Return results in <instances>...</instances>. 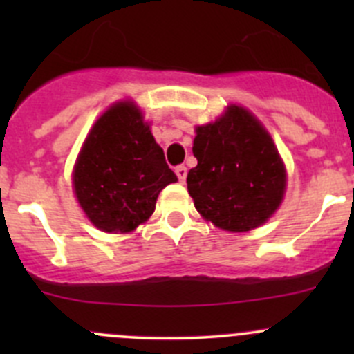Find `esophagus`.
I'll use <instances>...</instances> for the list:
<instances>
[{
  "label": "esophagus",
  "instance_id": "34e87169",
  "mask_svg": "<svg viewBox=\"0 0 354 354\" xmlns=\"http://www.w3.org/2000/svg\"><path fill=\"white\" fill-rule=\"evenodd\" d=\"M174 173H176L178 180H180L181 183H183V181L187 180V173H188V169H187V167L183 166V164H181V166H176V169H174Z\"/></svg>",
  "mask_w": 354,
  "mask_h": 354
}]
</instances>
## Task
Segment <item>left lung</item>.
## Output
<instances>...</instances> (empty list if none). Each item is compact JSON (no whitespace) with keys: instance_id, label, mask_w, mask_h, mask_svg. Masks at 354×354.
Returning <instances> with one entry per match:
<instances>
[{"instance_id":"obj_1","label":"left lung","mask_w":354,"mask_h":354,"mask_svg":"<svg viewBox=\"0 0 354 354\" xmlns=\"http://www.w3.org/2000/svg\"><path fill=\"white\" fill-rule=\"evenodd\" d=\"M187 185L195 209L217 227L243 233L279 207L286 171L270 135L243 108L231 106L217 121L197 128Z\"/></svg>"}]
</instances>
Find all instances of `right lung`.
Masks as SVG:
<instances>
[{
    "label": "right lung",
    "mask_w": 354,
    "mask_h": 354,
    "mask_svg": "<svg viewBox=\"0 0 354 354\" xmlns=\"http://www.w3.org/2000/svg\"><path fill=\"white\" fill-rule=\"evenodd\" d=\"M176 180L131 102H120L99 118L73 173L82 209L106 233H128L145 223L159 192Z\"/></svg>",
    "instance_id": "1"
}]
</instances>
